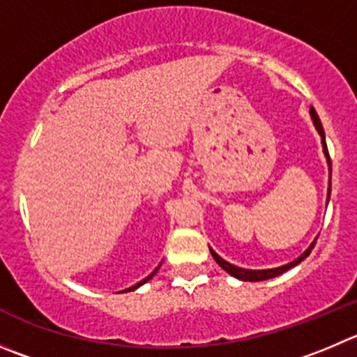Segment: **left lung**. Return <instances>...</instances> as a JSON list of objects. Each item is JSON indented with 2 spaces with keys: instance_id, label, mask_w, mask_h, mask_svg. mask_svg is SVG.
Listing matches in <instances>:
<instances>
[{
  "instance_id": "left-lung-1",
  "label": "left lung",
  "mask_w": 357,
  "mask_h": 357,
  "mask_svg": "<svg viewBox=\"0 0 357 357\" xmlns=\"http://www.w3.org/2000/svg\"><path fill=\"white\" fill-rule=\"evenodd\" d=\"M310 117L312 121H314L315 128H317L319 135H321V142H322V151H324V155L326 159H328V166H329V175H331V159H329V152H328V145H326V137H324V130H322V124H321V119H319L317 112L314 110V108H310ZM329 192H331V176H329V189H328V198H329ZM315 242H317V238L314 240V242L310 243V247H308L307 250H305L303 254H301L298 259L291 261V263L284 264V266H278V268H270V270H245V268H238L235 266V264L227 263V261H224L222 257L219 256V254L213 252L212 249H210V252H212L213 259L217 261V264H219L222 270H226L227 273L231 275V277L235 278H240V280H245V282H259V280H268V278H273V277H278V275H282L284 271H287L289 268L296 266V264H300L301 261L305 259V257L308 256V254L312 252V249H314Z\"/></svg>"
}]
</instances>
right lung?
Masks as SVG:
<instances>
[{
    "mask_svg": "<svg viewBox=\"0 0 357 357\" xmlns=\"http://www.w3.org/2000/svg\"><path fill=\"white\" fill-rule=\"evenodd\" d=\"M159 266H161V264H159ZM159 266H158V268H155V270H154V271H152V273H151V275H149V277H145V278H144V280H140V282H138V284H135V286H131V287H130V289H124V293H128V291H135V289H137V287H140V286H142V284L149 282V280H151V278H152V277H154V275H155V273H158ZM121 293H122V291H121Z\"/></svg>",
    "mask_w": 357,
    "mask_h": 357,
    "instance_id": "add662e5",
    "label": "right lung"
}]
</instances>
